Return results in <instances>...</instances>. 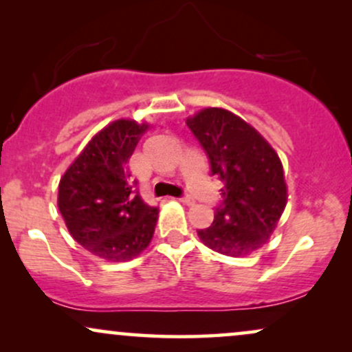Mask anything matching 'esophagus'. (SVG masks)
I'll return each instance as SVG.
<instances>
[{
    "label": "esophagus",
    "instance_id": "esophagus-1",
    "mask_svg": "<svg viewBox=\"0 0 352 352\" xmlns=\"http://www.w3.org/2000/svg\"><path fill=\"white\" fill-rule=\"evenodd\" d=\"M179 200L182 201V204H185V205H195V199H193V197H190V195L180 197Z\"/></svg>",
    "mask_w": 352,
    "mask_h": 352
}]
</instances>
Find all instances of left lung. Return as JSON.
Here are the masks:
<instances>
[{
    "label": "left lung",
    "mask_w": 352,
    "mask_h": 352,
    "mask_svg": "<svg viewBox=\"0 0 352 352\" xmlns=\"http://www.w3.org/2000/svg\"><path fill=\"white\" fill-rule=\"evenodd\" d=\"M187 125L207 153L212 175L223 182L215 220L197 233L213 252L252 254L270 240L286 207L280 157L252 125L225 109H204Z\"/></svg>",
    "instance_id": "8db88e82"
}]
</instances>
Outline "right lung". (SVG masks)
Masks as SVG:
<instances>
[{"mask_svg":"<svg viewBox=\"0 0 352 352\" xmlns=\"http://www.w3.org/2000/svg\"><path fill=\"white\" fill-rule=\"evenodd\" d=\"M148 124L119 119L91 139L59 182L69 233L107 261H129L151 243L159 208L142 200L127 162Z\"/></svg>","mask_w":352,"mask_h":352,"instance_id":"add662e5","label":"right lung"}]
</instances>
